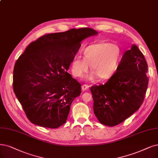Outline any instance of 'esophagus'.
<instances>
[{
    "mask_svg": "<svg viewBox=\"0 0 158 158\" xmlns=\"http://www.w3.org/2000/svg\"><path fill=\"white\" fill-rule=\"evenodd\" d=\"M89 86H89V85H83L82 86V90H83V91H85V90H89Z\"/></svg>",
    "mask_w": 158,
    "mask_h": 158,
    "instance_id": "obj_1",
    "label": "esophagus"
}]
</instances>
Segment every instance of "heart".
Wrapping results in <instances>:
<instances>
[{
  "mask_svg": "<svg viewBox=\"0 0 158 158\" xmlns=\"http://www.w3.org/2000/svg\"><path fill=\"white\" fill-rule=\"evenodd\" d=\"M83 56H75L71 62L70 68L74 77H83L91 66L94 73L89 76V80L93 81L97 75L100 79H107L118 69L122 50L118 45L102 42L87 46L83 51Z\"/></svg>",
  "mask_w": 158,
  "mask_h": 158,
  "instance_id": "b5f03b06",
  "label": "heart"
}]
</instances>
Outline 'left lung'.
<instances>
[{
	"mask_svg": "<svg viewBox=\"0 0 158 158\" xmlns=\"http://www.w3.org/2000/svg\"><path fill=\"white\" fill-rule=\"evenodd\" d=\"M148 64L135 45L122 57L118 69L107 82L91 86L94 113L101 124L118 125L143 103L149 79Z\"/></svg>",
	"mask_w": 158,
	"mask_h": 158,
	"instance_id": "8db88e82",
	"label": "left lung"
}]
</instances>
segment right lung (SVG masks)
Masks as SVG:
<instances>
[{
    "instance_id": "add662e5",
    "label": "right lung",
    "mask_w": 158,
    "mask_h": 158,
    "mask_svg": "<svg viewBox=\"0 0 158 158\" xmlns=\"http://www.w3.org/2000/svg\"><path fill=\"white\" fill-rule=\"evenodd\" d=\"M97 34L91 28L47 34L29 44L17 60L13 89L28 119L48 128L66 122L81 85L67 72L85 38Z\"/></svg>"
}]
</instances>
